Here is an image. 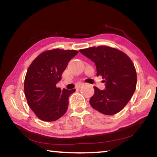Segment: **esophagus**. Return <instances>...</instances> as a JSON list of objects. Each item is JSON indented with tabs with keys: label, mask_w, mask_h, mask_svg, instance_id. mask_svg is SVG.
I'll return each instance as SVG.
<instances>
[{
	"label": "esophagus",
	"mask_w": 157,
	"mask_h": 157,
	"mask_svg": "<svg viewBox=\"0 0 157 157\" xmlns=\"http://www.w3.org/2000/svg\"><path fill=\"white\" fill-rule=\"evenodd\" d=\"M84 85V84H82V83H80V84H79L78 86H77V89H79L82 86H83Z\"/></svg>",
	"instance_id": "esophagus-1"
}]
</instances>
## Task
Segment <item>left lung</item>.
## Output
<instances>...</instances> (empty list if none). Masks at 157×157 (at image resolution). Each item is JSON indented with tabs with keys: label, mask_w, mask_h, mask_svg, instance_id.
Returning <instances> with one entry per match:
<instances>
[{
	"label": "left lung",
	"mask_w": 157,
	"mask_h": 157,
	"mask_svg": "<svg viewBox=\"0 0 157 157\" xmlns=\"http://www.w3.org/2000/svg\"><path fill=\"white\" fill-rule=\"evenodd\" d=\"M79 52L94 62L97 76L101 75L105 89L94 88L89 103L106 115L118 113L126 106L136 88L137 75L131 59L120 50L108 46L92 47Z\"/></svg>",
	"instance_id": "left-lung-1"
}]
</instances>
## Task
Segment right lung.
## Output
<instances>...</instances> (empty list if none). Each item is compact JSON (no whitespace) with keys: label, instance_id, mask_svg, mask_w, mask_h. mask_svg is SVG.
Instances as JSON below:
<instances>
[{"label":"right lung","instance_id":"1","mask_svg":"<svg viewBox=\"0 0 157 157\" xmlns=\"http://www.w3.org/2000/svg\"><path fill=\"white\" fill-rule=\"evenodd\" d=\"M76 50L55 49L43 52L29 67L25 77L24 92L27 103L36 115L44 121H53L66 113L68 98L75 89L57 88L68 62Z\"/></svg>","mask_w":157,"mask_h":157}]
</instances>
